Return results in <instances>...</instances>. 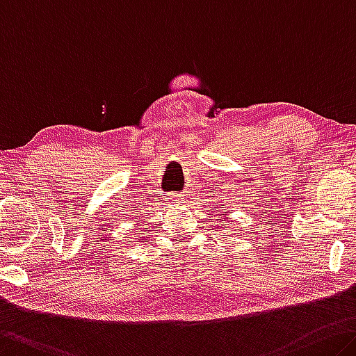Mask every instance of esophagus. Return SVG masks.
<instances>
[{"instance_id": "esophagus-1", "label": "esophagus", "mask_w": 356, "mask_h": 356, "mask_svg": "<svg viewBox=\"0 0 356 356\" xmlns=\"http://www.w3.org/2000/svg\"><path fill=\"white\" fill-rule=\"evenodd\" d=\"M172 201H174V204H182L184 198H182V196H176V198H174Z\"/></svg>"}]
</instances>
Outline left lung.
I'll list each match as a JSON object with an SVG mask.
<instances>
[{"label": "left lung", "mask_w": 356, "mask_h": 356, "mask_svg": "<svg viewBox=\"0 0 356 356\" xmlns=\"http://www.w3.org/2000/svg\"><path fill=\"white\" fill-rule=\"evenodd\" d=\"M225 216V219H222L221 217ZM218 220H220V222H222V225H227L228 222H229V220L227 218V212H222V213H220V216H218Z\"/></svg>", "instance_id": "1"}]
</instances>
